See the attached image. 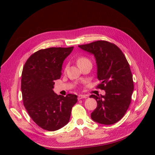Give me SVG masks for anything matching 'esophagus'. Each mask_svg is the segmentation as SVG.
<instances>
[{"instance_id":"34e87169","label":"esophagus","mask_w":155,"mask_h":155,"mask_svg":"<svg viewBox=\"0 0 155 155\" xmlns=\"http://www.w3.org/2000/svg\"><path fill=\"white\" fill-rule=\"evenodd\" d=\"M87 98L86 95H84V94H79L78 96V100H81V99H83V98Z\"/></svg>"}]
</instances>
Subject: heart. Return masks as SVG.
Here are the masks:
<instances>
[{"mask_svg":"<svg viewBox=\"0 0 155 155\" xmlns=\"http://www.w3.org/2000/svg\"><path fill=\"white\" fill-rule=\"evenodd\" d=\"M77 64L78 67L79 66L83 64L84 63H86V62H91V61L88 60V59L86 57H78L77 59Z\"/></svg>","mask_w":155,"mask_h":155,"instance_id":"heart-1","label":"heart"}]
</instances>
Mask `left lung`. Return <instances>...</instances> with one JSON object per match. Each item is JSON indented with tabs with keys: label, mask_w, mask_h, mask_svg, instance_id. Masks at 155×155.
Returning a JSON list of instances; mask_svg holds the SVG:
<instances>
[{
	"label": "left lung",
	"mask_w": 155,
	"mask_h": 155,
	"mask_svg": "<svg viewBox=\"0 0 155 155\" xmlns=\"http://www.w3.org/2000/svg\"><path fill=\"white\" fill-rule=\"evenodd\" d=\"M78 47L94 56L97 78L101 81L98 87L105 91L104 95L90 96L97 103L91 118L106 125L117 123L129 107L134 90L133 75L126 57L117 45L105 41Z\"/></svg>",
	"instance_id": "1"
}]
</instances>
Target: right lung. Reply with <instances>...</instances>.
I'll use <instances>...</instances> for the list:
<instances>
[{
  "label": "right lung",
  "instance_id": "add662e5",
  "mask_svg": "<svg viewBox=\"0 0 155 155\" xmlns=\"http://www.w3.org/2000/svg\"><path fill=\"white\" fill-rule=\"evenodd\" d=\"M73 48L41 49L32 54L23 67V104L35 123L45 130L54 131L65 126L77 102V95L68 94L64 97L52 90L54 81L61 78L63 61Z\"/></svg>",
  "mask_w": 155,
  "mask_h": 155
}]
</instances>
